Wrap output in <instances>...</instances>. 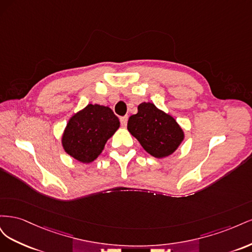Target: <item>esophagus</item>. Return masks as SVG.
<instances>
[{"mask_svg": "<svg viewBox=\"0 0 252 252\" xmlns=\"http://www.w3.org/2000/svg\"><path fill=\"white\" fill-rule=\"evenodd\" d=\"M127 121H128V117H127V116L122 117V118H121V125L123 126V127H125V126L127 125Z\"/></svg>", "mask_w": 252, "mask_h": 252, "instance_id": "esophagus-1", "label": "esophagus"}]
</instances>
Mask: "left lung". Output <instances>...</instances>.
I'll list each match as a JSON object with an SVG mask.
<instances>
[{
    "label": "left lung",
    "instance_id": "left-lung-1",
    "mask_svg": "<svg viewBox=\"0 0 252 252\" xmlns=\"http://www.w3.org/2000/svg\"><path fill=\"white\" fill-rule=\"evenodd\" d=\"M127 129L142 147L157 158L171 156L185 139L184 130L177 120L150 102L138 106V113L129 118Z\"/></svg>",
    "mask_w": 252,
    "mask_h": 252
}]
</instances>
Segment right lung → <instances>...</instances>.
Wrapping results in <instances>:
<instances>
[{
    "instance_id": "obj_1",
    "label": "right lung",
    "mask_w": 252,
    "mask_h": 252,
    "mask_svg": "<svg viewBox=\"0 0 252 252\" xmlns=\"http://www.w3.org/2000/svg\"><path fill=\"white\" fill-rule=\"evenodd\" d=\"M119 127L120 121L109 107L88 104L68 121L61 143L68 156L88 164L102 154Z\"/></svg>"
}]
</instances>
